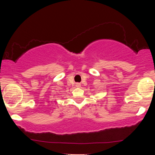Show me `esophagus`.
<instances>
[{"label":"esophagus","mask_w":155,"mask_h":155,"mask_svg":"<svg viewBox=\"0 0 155 155\" xmlns=\"http://www.w3.org/2000/svg\"><path fill=\"white\" fill-rule=\"evenodd\" d=\"M76 87H81V84L80 83H76Z\"/></svg>","instance_id":"1"}]
</instances>
